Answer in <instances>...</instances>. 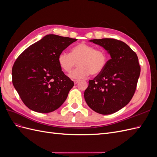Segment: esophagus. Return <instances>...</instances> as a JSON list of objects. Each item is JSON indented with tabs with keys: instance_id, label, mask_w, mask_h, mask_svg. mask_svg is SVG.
I'll return each mask as SVG.
<instances>
[{
	"instance_id": "34e87169",
	"label": "esophagus",
	"mask_w": 157,
	"mask_h": 157,
	"mask_svg": "<svg viewBox=\"0 0 157 157\" xmlns=\"http://www.w3.org/2000/svg\"><path fill=\"white\" fill-rule=\"evenodd\" d=\"M80 82L79 80H74V83L75 84H77V83H78Z\"/></svg>"
}]
</instances>
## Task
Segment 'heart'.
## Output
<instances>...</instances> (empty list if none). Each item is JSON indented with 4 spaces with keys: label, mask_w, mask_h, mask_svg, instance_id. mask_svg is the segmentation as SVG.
Here are the masks:
<instances>
[{
    "label": "heart",
    "mask_w": 157,
    "mask_h": 157,
    "mask_svg": "<svg viewBox=\"0 0 157 157\" xmlns=\"http://www.w3.org/2000/svg\"><path fill=\"white\" fill-rule=\"evenodd\" d=\"M108 56L103 49L86 43H80L71 49L70 53L62 52L58 58L60 67L66 73H70L76 65L79 66L70 74L73 78H82L89 73L92 75L100 74L107 63Z\"/></svg>",
    "instance_id": "obj_1"
}]
</instances>
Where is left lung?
I'll list each match as a JSON object with an SVG mask.
<instances>
[{
	"label": "left lung",
	"instance_id": "8db88e82",
	"mask_svg": "<svg viewBox=\"0 0 157 157\" xmlns=\"http://www.w3.org/2000/svg\"><path fill=\"white\" fill-rule=\"evenodd\" d=\"M108 51L111 59L102 72L84 91V99L92 110L102 115L115 113L130 101L136 92L140 65L136 52L115 39L90 40Z\"/></svg>",
	"mask_w": 157,
	"mask_h": 157
}]
</instances>
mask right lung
<instances>
[{
	"instance_id": "1",
	"label": "right lung",
	"mask_w": 157,
	"mask_h": 157,
	"mask_svg": "<svg viewBox=\"0 0 157 157\" xmlns=\"http://www.w3.org/2000/svg\"><path fill=\"white\" fill-rule=\"evenodd\" d=\"M77 39L48 35L28 47L13 63L12 83L25 105L47 113L58 109L74 82L61 70L59 54Z\"/></svg>"
}]
</instances>
